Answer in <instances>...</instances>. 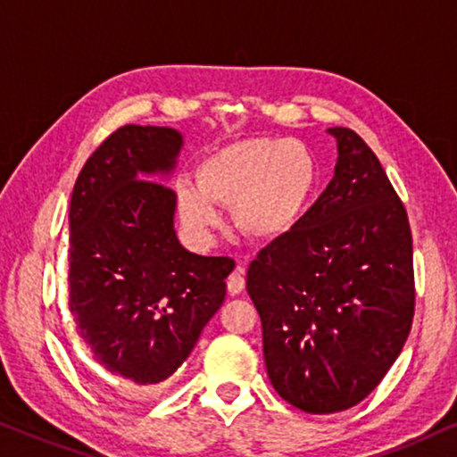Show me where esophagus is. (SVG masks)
<instances>
[{"label":"esophagus","mask_w":457,"mask_h":457,"mask_svg":"<svg viewBox=\"0 0 457 457\" xmlns=\"http://www.w3.org/2000/svg\"><path fill=\"white\" fill-rule=\"evenodd\" d=\"M242 273H245V270H242V267H236V270L229 273V278H228V292L232 296L240 295V292L245 290V276H242Z\"/></svg>","instance_id":"esophagus-1"}]
</instances>
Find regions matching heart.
<instances>
[{
    "label": "heart",
    "mask_w": 457,
    "mask_h": 457,
    "mask_svg": "<svg viewBox=\"0 0 457 457\" xmlns=\"http://www.w3.org/2000/svg\"><path fill=\"white\" fill-rule=\"evenodd\" d=\"M313 186V158L301 144L240 139L200 162L196 186L178 181L175 209L196 245H206L221 223L219 206H234L236 225L251 238L278 240L299 225Z\"/></svg>",
    "instance_id": "heart-1"
}]
</instances>
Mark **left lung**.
<instances>
[{"mask_svg": "<svg viewBox=\"0 0 457 457\" xmlns=\"http://www.w3.org/2000/svg\"><path fill=\"white\" fill-rule=\"evenodd\" d=\"M328 133L338 150L332 181L246 273L267 376L279 397L307 413L366 399L399 357L413 318L403 204L355 131Z\"/></svg>", "mask_w": 457, "mask_h": 457, "instance_id": "obj_1", "label": "left lung"}]
</instances>
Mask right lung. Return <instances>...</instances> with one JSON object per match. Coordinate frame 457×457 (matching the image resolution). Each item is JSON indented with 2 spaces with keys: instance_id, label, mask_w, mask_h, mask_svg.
I'll return each mask as SVG.
<instances>
[{
  "instance_id": "1",
  "label": "right lung",
  "mask_w": 457,
  "mask_h": 457,
  "mask_svg": "<svg viewBox=\"0 0 457 457\" xmlns=\"http://www.w3.org/2000/svg\"><path fill=\"white\" fill-rule=\"evenodd\" d=\"M184 136L125 125L87 158L69 211V307L108 372L137 385L167 380L225 299L228 257L186 251L175 234Z\"/></svg>"
}]
</instances>
